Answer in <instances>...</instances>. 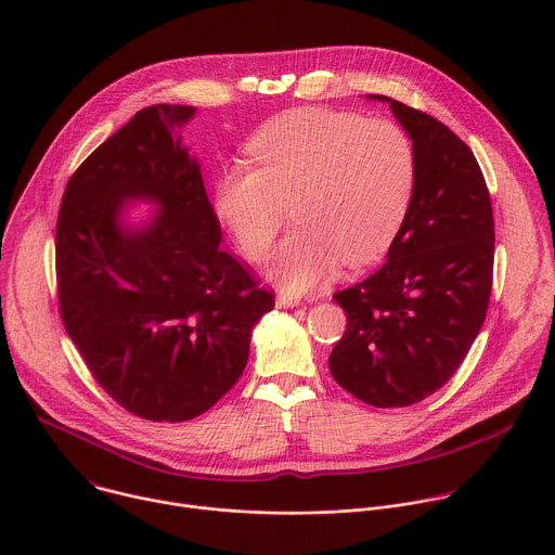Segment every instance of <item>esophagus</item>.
Wrapping results in <instances>:
<instances>
[{
	"label": "esophagus",
	"mask_w": 555,
	"mask_h": 555,
	"mask_svg": "<svg viewBox=\"0 0 555 555\" xmlns=\"http://www.w3.org/2000/svg\"><path fill=\"white\" fill-rule=\"evenodd\" d=\"M298 305H300V298H294L283 292L276 296V307H298Z\"/></svg>",
	"instance_id": "1"
}]
</instances>
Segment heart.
Returning <instances> with one entry per match:
<instances>
[{
  "label": "heart",
  "instance_id": "b5f03b06",
  "mask_svg": "<svg viewBox=\"0 0 555 555\" xmlns=\"http://www.w3.org/2000/svg\"><path fill=\"white\" fill-rule=\"evenodd\" d=\"M257 167L225 165L215 212L246 257L261 261L285 221L296 228L272 261L287 292H305L345 259H377L400 230L417 178L411 135L392 120L300 107L266 122L248 142Z\"/></svg>",
  "mask_w": 555,
  "mask_h": 555
}]
</instances>
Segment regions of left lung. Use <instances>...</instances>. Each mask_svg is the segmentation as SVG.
Listing matches in <instances>:
<instances>
[{
    "mask_svg": "<svg viewBox=\"0 0 555 555\" xmlns=\"http://www.w3.org/2000/svg\"><path fill=\"white\" fill-rule=\"evenodd\" d=\"M413 140L415 191L386 263L334 294L347 332L330 356L334 379L377 409L439 390L479 336L492 292L494 217L469 146L437 118L388 96Z\"/></svg>",
    "mask_w": 555,
    "mask_h": 555,
    "instance_id": "obj_1",
    "label": "left lung"
}]
</instances>
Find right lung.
Wrapping results in <instances>:
<instances>
[{"label": "right lung", "instance_id": "add662e5", "mask_svg": "<svg viewBox=\"0 0 555 555\" xmlns=\"http://www.w3.org/2000/svg\"><path fill=\"white\" fill-rule=\"evenodd\" d=\"M195 107L140 109L76 169L56 221L65 332L107 395L151 422L206 413L240 379L274 294L221 250L197 157ZM151 203L142 224L124 206Z\"/></svg>", "mask_w": 555, "mask_h": 555}]
</instances>
